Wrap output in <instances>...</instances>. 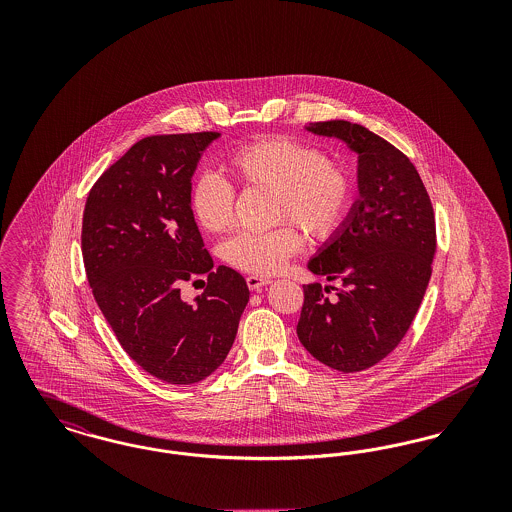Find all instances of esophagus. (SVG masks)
Returning a JSON list of instances; mask_svg holds the SVG:
<instances>
[{
    "label": "esophagus",
    "instance_id": "obj_1",
    "mask_svg": "<svg viewBox=\"0 0 512 512\" xmlns=\"http://www.w3.org/2000/svg\"><path fill=\"white\" fill-rule=\"evenodd\" d=\"M268 284H270V280L265 276H247V286L253 292H259V290L267 288Z\"/></svg>",
    "mask_w": 512,
    "mask_h": 512
}]
</instances>
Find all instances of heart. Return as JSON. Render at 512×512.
I'll return each instance as SVG.
<instances>
[{"label":"heart","mask_w":512,"mask_h":512,"mask_svg":"<svg viewBox=\"0 0 512 512\" xmlns=\"http://www.w3.org/2000/svg\"><path fill=\"white\" fill-rule=\"evenodd\" d=\"M226 167L244 186L265 188L272 197L274 222L292 220L309 238H328L345 217L353 180L345 167L328 161L318 147L274 136L238 147L226 157ZM192 211L209 232H224L234 220L236 192L213 172L199 174L192 184ZM301 245L299 232L282 224L268 232H240L224 245L232 267L253 274H272Z\"/></svg>","instance_id":"heart-1"}]
</instances>
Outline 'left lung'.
<instances>
[{"instance_id":"left-lung-1","label":"left lung","mask_w":512,"mask_h":512,"mask_svg":"<svg viewBox=\"0 0 512 512\" xmlns=\"http://www.w3.org/2000/svg\"><path fill=\"white\" fill-rule=\"evenodd\" d=\"M305 130L357 153L359 197L307 263L343 290L328 299L332 286H303L297 338L322 365L359 372L390 355L422 303L436 251L434 209L409 157L365 126L324 121Z\"/></svg>"}]
</instances>
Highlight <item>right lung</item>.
<instances>
[{
  "instance_id": "obj_1",
  "label": "right lung",
  "mask_w": 512,
  "mask_h": 512,
  "mask_svg": "<svg viewBox=\"0 0 512 512\" xmlns=\"http://www.w3.org/2000/svg\"><path fill=\"white\" fill-rule=\"evenodd\" d=\"M219 132L149 136L99 176L82 219V257L101 313L122 349L151 376L178 386L205 380L236 340L249 301L244 276L203 249L192 176ZM208 274L194 304L179 284Z\"/></svg>"
}]
</instances>
